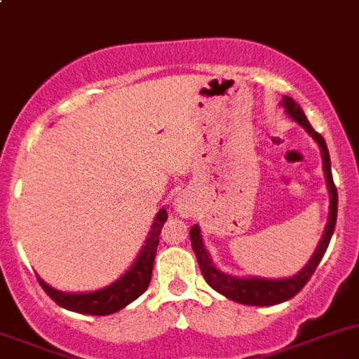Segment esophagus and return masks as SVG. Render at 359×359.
<instances>
[{"label": "esophagus", "instance_id": "esophagus-1", "mask_svg": "<svg viewBox=\"0 0 359 359\" xmlns=\"http://www.w3.org/2000/svg\"><path fill=\"white\" fill-rule=\"evenodd\" d=\"M177 212L182 213V215H189V206L182 201H177Z\"/></svg>", "mask_w": 359, "mask_h": 359}]
</instances>
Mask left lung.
I'll list each match as a JSON object with an SVG mask.
<instances>
[{
    "label": "left lung",
    "instance_id": "1",
    "mask_svg": "<svg viewBox=\"0 0 359 359\" xmlns=\"http://www.w3.org/2000/svg\"><path fill=\"white\" fill-rule=\"evenodd\" d=\"M281 106L285 107V111L288 112V116L293 121L299 123L311 137L318 142L321 149V159H323V172L325 179H327V187L328 194H330V212H328V222L325 227L323 238H321L320 245H318L316 252L311 257L309 262L306 264L302 271H299L297 274H293L292 278H283V280H266V278H234L229 274L222 273L220 269H217L215 264L210 259L208 252H206L205 245H203L201 231L198 224H194L189 231L191 236V247H193L194 253H196L198 264H200V269L205 276L206 283L222 293L227 299L234 300V302L245 304V306H274V304H281L285 300L292 299L297 293L306 287L307 281L311 280L313 273L316 271L318 264L323 259L325 252H327L328 243L332 240V234H334L335 222H337V187L332 179V168H330V154H328L327 142H325L323 137L316 132V130L311 126V123L307 121L306 114L300 109L299 104L292 99V97H283V102Z\"/></svg>",
    "mask_w": 359,
    "mask_h": 359
}]
</instances>
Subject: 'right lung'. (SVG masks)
<instances>
[{
  "label": "right lung",
  "instance_id": "1",
  "mask_svg": "<svg viewBox=\"0 0 359 359\" xmlns=\"http://www.w3.org/2000/svg\"><path fill=\"white\" fill-rule=\"evenodd\" d=\"M166 219H168V213H166L165 208H161L158 212L156 219H154L146 245L140 250L133 266L119 280L111 283L109 287L86 293H66L55 290L38 276L39 285H41L43 290L48 293L50 299H53V302L59 304L64 309L81 314H92V316H107V314L118 313L119 309L133 302L137 297L142 295L149 287L151 276H153L154 257H156V248L159 243V234H161L163 224L166 222Z\"/></svg>",
  "mask_w": 359,
  "mask_h": 359
}]
</instances>
